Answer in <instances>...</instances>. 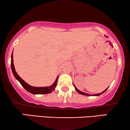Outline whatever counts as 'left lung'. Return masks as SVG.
<instances>
[{"label": "left lung", "instance_id": "1", "mask_svg": "<svg viewBox=\"0 0 130 130\" xmlns=\"http://www.w3.org/2000/svg\"><path fill=\"white\" fill-rule=\"evenodd\" d=\"M106 37H107L106 36H105ZM73 85H74V88H75V90H76V91H77L78 93H80V94H81V95H85V96H99V95H102V93H104L106 91V90L108 89V88H107V89H106L105 90H104V91H103L102 92H101V93H97V94H94V95H90V94H88V93H85V92H82V91H80V90H79V89H78L76 88V87L75 86V85H74V84H73Z\"/></svg>", "mask_w": 130, "mask_h": 130}]
</instances>
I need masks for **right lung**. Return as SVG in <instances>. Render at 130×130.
<instances>
[{
  "instance_id": "1",
  "label": "right lung",
  "mask_w": 130,
  "mask_h": 130,
  "mask_svg": "<svg viewBox=\"0 0 130 130\" xmlns=\"http://www.w3.org/2000/svg\"><path fill=\"white\" fill-rule=\"evenodd\" d=\"M11 69L12 73H13L14 76L16 78L17 80L19 81V82L21 83V85L27 90L28 92H30L31 93L34 94V95H38V94H48L50 93L51 92L55 90L56 88L57 83L58 80V77L57 76L56 78V80H55L54 83L53 85H51L50 86H46V87H35L32 86L27 83H26L24 80L21 79L17 72L15 71V67H14L13 64V51H12V55H11Z\"/></svg>"
}]
</instances>
